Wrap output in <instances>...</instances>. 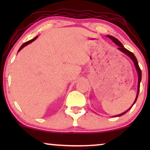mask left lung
<instances>
[{
	"label": "left lung",
	"mask_w": 150,
	"mask_h": 150,
	"mask_svg": "<svg viewBox=\"0 0 150 150\" xmlns=\"http://www.w3.org/2000/svg\"><path fill=\"white\" fill-rule=\"evenodd\" d=\"M106 36H107V38L110 39V40H111L112 42H113L115 44L117 45V46H119V48H118V50H120L121 52H122L123 53H124V54H126L127 55V56L130 57V58L131 59V60H132L133 61V63H134V66H135V68H136L137 74H138V89H137V93L136 98H135V100H134V102H133L132 105L129 108L128 110H126V111L124 112H122V113H121L120 115H115V116H113V117H120V116L123 115H124L125 113H126V112H128V110H130V108L132 107V106L134 105L135 102H136L137 100V98H138V96H139V89H140V83H141V76H142V74H141V69H140V67H139V66L138 62H137V58H136V57L134 56V54H133L132 52H131L130 51H129L128 50H127L126 48H125L124 46H123V44L117 38H114V37H112L111 35H106Z\"/></svg>",
	"instance_id": "1"
}]
</instances>
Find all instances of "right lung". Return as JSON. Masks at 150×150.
Wrapping results in <instances>:
<instances>
[{
	"instance_id": "add662e5",
	"label": "right lung",
	"mask_w": 150,
	"mask_h": 150,
	"mask_svg": "<svg viewBox=\"0 0 150 150\" xmlns=\"http://www.w3.org/2000/svg\"><path fill=\"white\" fill-rule=\"evenodd\" d=\"M38 36H36V37H35V38H34L33 39H32V40H29V41H28V42H25V43H24V44H22V46H21V47H20V49H19V50H18V52H20V50H22V49L24 48V47H25L26 46H27V45H28V44H30V43H32L33 42V41H35V40H36V39H37V38H38Z\"/></svg>"
}]
</instances>
